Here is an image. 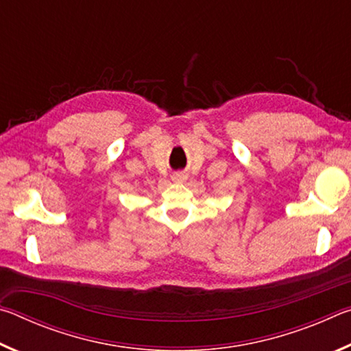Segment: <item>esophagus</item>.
<instances>
[{
  "mask_svg": "<svg viewBox=\"0 0 351 351\" xmlns=\"http://www.w3.org/2000/svg\"><path fill=\"white\" fill-rule=\"evenodd\" d=\"M184 180H186V176H184L182 173H176V175L173 176V181H175V182H182Z\"/></svg>",
  "mask_w": 351,
  "mask_h": 351,
  "instance_id": "esophagus-1",
  "label": "esophagus"
}]
</instances>
